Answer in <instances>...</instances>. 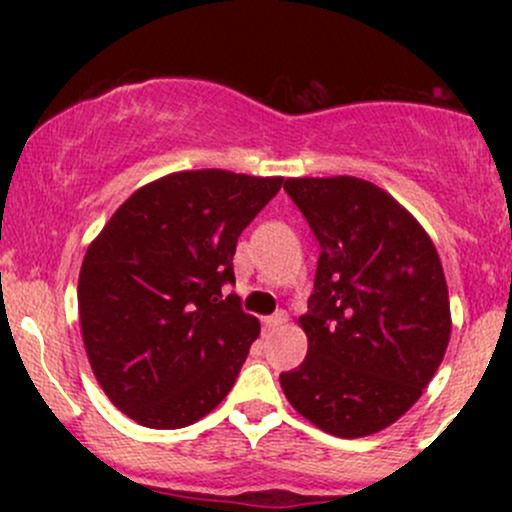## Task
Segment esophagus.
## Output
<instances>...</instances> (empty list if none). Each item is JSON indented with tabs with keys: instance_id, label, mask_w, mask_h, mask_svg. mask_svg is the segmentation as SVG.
Masks as SVG:
<instances>
[{
	"instance_id": "1",
	"label": "esophagus",
	"mask_w": 512,
	"mask_h": 512,
	"mask_svg": "<svg viewBox=\"0 0 512 512\" xmlns=\"http://www.w3.org/2000/svg\"><path fill=\"white\" fill-rule=\"evenodd\" d=\"M286 322V313L284 310H279V313H274V315H267L262 320V325H264V332H274V330H279L281 325H284Z\"/></svg>"
}]
</instances>
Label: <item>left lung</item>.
<instances>
[{"mask_svg":"<svg viewBox=\"0 0 512 512\" xmlns=\"http://www.w3.org/2000/svg\"><path fill=\"white\" fill-rule=\"evenodd\" d=\"M320 243L301 327L308 356L281 373L298 414L337 438L395 424L421 397L450 342L443 264L421 223L373 182L289 178Z\"/></svg>","mask_w":512,"mask_h":512,"instance_id":"obj_1","label":"left lung"}]
</instances>
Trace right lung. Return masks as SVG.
I'll list each match as a JSON object with an SVG mask.
<instances>
[{"instance_id": "obj_1", "label": "right lung", "mask_w": 512, "mask_h": 512, "mask_svg": "<svg viewBox=\"0 0 512 512\" xmlns=\"http://www.w3.org/2000/svg\"><path fill=\"white\" fill-rule=\"evenodd\" d=\"M284 185L231 170H182L139 187L88 245L81 337L93 375L122 414L182 428L231 392L257 317L243 313L238 236Z\"/></svg>"}]
</instances>
